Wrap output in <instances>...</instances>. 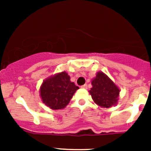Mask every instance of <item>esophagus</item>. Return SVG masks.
Listing matches in <instances>:
<instances>
[{
  "label": "esophagus",
  "mask_w": 151,
  "mask_h": 151,
  "mask_svg": "<svg viewBox=\"0 0 151 151\" xmlns=\"http://www.w3.org/2000/svg\"><path fill=\"white\" fill-rule=\"evenodd\" d=\"M81 88H84V89H86L87 88V85H86V84H85V85H82V87Z\"/></svg>",
  "instance_id": "esophagus-1"
}]
</instances>
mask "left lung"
<instances>
[{
	"label": "left lung",
	"instance_id": "left-lung-1",
	"mask_svg": "<svg viewBox=\"0 0 151 151\" xmlns=\"http://www.w3.org/2000/svg\"><path fill=\"white\" fill-rule=\"evenodd\" d=\"M91 85L89 93L98 106L109 108L116 104L120 90L106 74L98 72L91 81Z\"/></svg>",
	"mask_w": 151,
	"mask_h": 151
}]
</instances>
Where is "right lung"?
<instances>
[{
    "instance_id": "obj_1",
    "label": "right lung",
    "mask_w": 151,
    "mask_h": 151,
    "mask_svg": "<svg viewBox=\"0 0 151 151\" xmlns=\"http://www.w3.org/2000/svg\"><path fill=\"white\" fill-rule=\"evenodd\" d=\"M79 88L70 81L66 72L46 78L40 88L42 102L52 110L63 109Z\"/></svg>"
}]
</instances>
